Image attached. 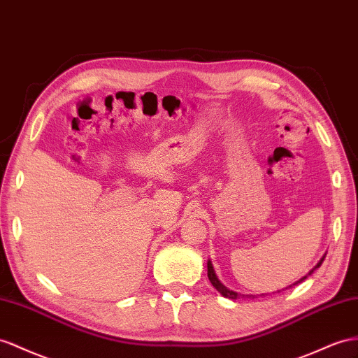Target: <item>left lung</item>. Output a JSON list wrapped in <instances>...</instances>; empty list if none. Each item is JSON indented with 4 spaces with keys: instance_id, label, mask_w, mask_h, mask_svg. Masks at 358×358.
<instances>
[{
    "instance_id": "8db88e82",
    "label": "left lung",
    "mask_w": 358,
    "mask_h": 358,
    "mask_svg": "<svg viewBox=\"0 0 358 358\" xmlns=\"http://www.w3.org/2000/svg\"><path fill=\"white\" fill-rule=\"evenodd\" d=\"M325 255H327V254H325ZM325 255H324L322 259L319 260V263L316 264V266H315L313 269H311V271H310V272L306 275V277H302V278H301V280H298L296 282L290 284L289 287H292V286H296L298 282H302V281H304V280L308 277V275L313 273V271H316V269L320 266V264H322V262H324V259H325ZM207 277H208L210 282L213 284V287H215V289H216L219 293H221L222 296H225V298H228V299H237V298L241 296V293H237V292H233V290H230V289H228V287H225L221 281H219V278L216 277V272H215V269H213V264H212V262H210V260L207 262ZM278 292H280V290H278ZM242 296H245V295H242ZM246 296H248V298H254V295H246Z\"/></svg>"
}]
</instances>
